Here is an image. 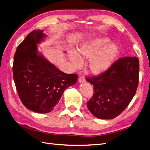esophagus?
<instances>
[{
  "instance_id": "34e87169",
  "label": "esophagus",
  "mask_w": 150,
  "mask_h": 150,
  "mask_svg": "<svg viewBox=\"0 0 150 150\" xmlns=\"http://www.w3.org/2000/svg\"><path fill=\"white\" fill-rule=\"evenodd\" d=\"M78 81H79V82H80V83L85 82V79H84V76H79V79H78Z\"/></svg>"
}]
</instances>
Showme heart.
<instances>
[{"instance_id": "1", "label": "heart", "mask_w": 150, "mask_h": 150, "mask_svg": "<svg viewBox=\"0 0 150 150\" xmlns=\"http://www.w3.org/2000/svg\"><path fill=\"white\" fill-rule=\"evenodd\" d=\"M106 37H99L88 40L78 49V54L71 52L69 57L72 64L79 66L82 59H89L88 69L92 74L100 75L106 72L116 60L120 54L118 45L110 42Z\"/></svg>"}]
</instances>
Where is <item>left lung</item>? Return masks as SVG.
<instances>
[{
	"instance_id": "left-lung-1",
	"label": "left lung",
	"mask_w": 150,
	"mask_h": 150,
	"mask_svg": "<svg viewBox=\"0 0 150 150\" xmlns=\"http://www.w3.org/2000/svg\"><path fill=\"white\" fill-rule=\"evenodd\" d=\"M139 63L137 57L117 59L104 73L86 80L94 94L87 103L89 111L99 119H113L129 105L139 82Z\"/></svg>"
}]
</instances>
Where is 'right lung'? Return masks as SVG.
<instances>
[{
	"label": "right lung",
	"instance_id": "1",
	"mask_svg": "<svg viewBox=\"0 0 150 150\" xmlns=\"http://www.w3.org/2000/svg\"><path fill=\"white\" fill-rule=\"evenodd\" d=\"M34 30L18 46L13 57V77L18 95L29 110L47 113L54 110L64 90L78 81L76 74H66L37 53V44L46 37Z\"/></svg>",
	"mask_w": 150,
	"mask_h": 150
}]
</instances>
